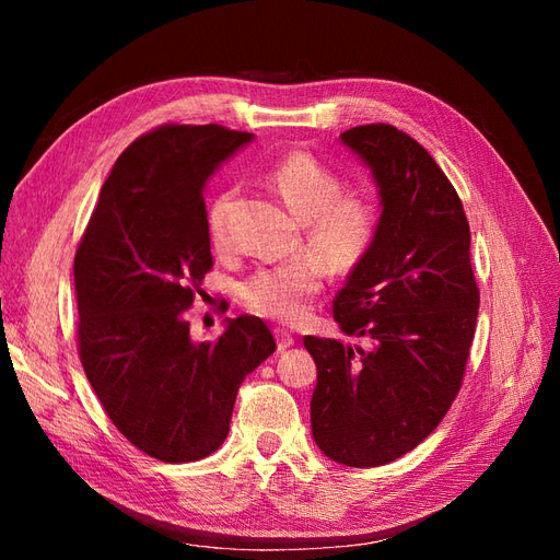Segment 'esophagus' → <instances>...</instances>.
I'll return each instance as SVG.
<instances>
[{"label":"esophagus","instance_id":"esophagus-1","mask_svg":"<svg viewBox=\"0 0 560 560\" xmlns=\"http://www.w3.org/2000/svg\"><path fill=\"white\" fill-rule=\"evenodd\" d=\"M276 341H278V350L284 352L287 348L294 346V336L284 329H276Z\"/></svg>","mask_w":560,"mask_h":560}]
</instances>
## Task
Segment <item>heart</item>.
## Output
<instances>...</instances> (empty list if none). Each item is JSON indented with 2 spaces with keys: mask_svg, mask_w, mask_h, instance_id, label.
Listing matches in <instances>:
<instances>
[{
  "mask_svg": "<svg viewBox=\"0 0 560 560\" xmlns=\"http://www.w3.org/2000/svg\"><path fill=\"white\" fill-rule=\"evenodd\" d=\"M268 184L303 224V241L316 259L261 266L241 284L245 306L278 322L306 317L311 301L325 284V262L331 270L358 266L374 245L378 233V208L374 198L358 189H343V182L306 151L280 159L268 171ZM235 191L219 194L208 212V231L214 247L231 243V208Z\"/></svg>",
  "mask_w": 560,
  "mask_h": 560,
  "instance_id": "b5f03b06",
  "label": "heart"
}]
</instances>
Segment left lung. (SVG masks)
Wrapping results in <instances>:
<instances>
[{"mask_svg": "<svg viewBox=\"0 0 560 560\" xmlns=\"http://www.w3.org/2000/svg\"><path fill=\"white\" fill-rule=\"evenodd\" d=\"M381 196L378 233L334 299L343 334L369 348L306 336L317 364L311 428L317 448L348 467L413 451L463 385L479 315L460 196L436 161L387 124L341 132Z\"/></svg>", "mask_w": 560, "mask_h": 560, "instance_id": "1", "label": "left lung"}]
</instances>
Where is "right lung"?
Here are the masks:
<instances>
[{
	"mask_svg": "<svg viewBox=\"0 0 560 560\" xmlns=\"http://www.w3.org/2000/svg\"><path fill=\"white\" fill-rule=\"evenodd\" d=\"M252 138L217 124L142 135L116 159L74 257L83 371L116 430L163 463L222 446L241 383L276 350L254 315L208 343L184 317L212 268L202 189Z\"/></svg>",
	"mask_w": 560,
	"mask_h": 560,
	"instance_id": "right-lung-1",
	"label": "right lung"
}]
</instances>
